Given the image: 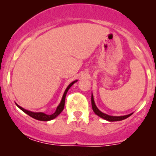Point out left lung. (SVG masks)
Masks as SVG:
<instances>
[{
    "instance_id": "obj_1",
    "label": "left lung",
    "mask_w": 156,
    "mask_h": 156,
    "mask_svg": "<svg viewBox=\"0 0 156 156\" xmlns=\"http://www.w3.org/2000/svg\"><path fill=\"white\" fill-rule=\"evenodd\" d=\"M91 104H92V108L93 111L97 115H98L99 117L102 118V119H105V120L108 121V122H118V121H122L124 119H127V118L130 117L133 113H130V114L126 115H122V116H113V115H108L106 114V113L102 112L100 110H99V108L97 107L95 104V102L94 100V96L93 94H91Z\"/></svg>"
}]
</instances>
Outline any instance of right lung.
<instances>
[{
    "label": "right lung",
    "instance_id": "add662e5",
    "mask_svg": "<svg viewBox=\"0 0 156 156\" xmlns=\"http://www.w3.org/2000/svg\"><path fill=\"white\" fill-rule=\"evenodd\" d=\"M76 81H78V80L72 81V83H70V84H69L68 87H67L66 89L65 92H64L63 96H62L60 103H59V106H58L57 108H56V112H55L54 113H53L52 115H47L44 112H31V111H29V110H27V109H25L24 108H23V107H21L20 106H19L17 103H16V106H18V107L22 110V111H23L25 113H26V114L29 115V116H31V118H33V119H37V120L43 121V122H48V121H50V120H52V119H54L55 118L57 117V116L59 115L61 112H62V110H63L64 106H65L66 96L67 92H68L69 88L72 87V86L73 85V84H75Z\"/></svg>",
    "mask_w": 156,
    "mask_h": 156
}]
</instances>
